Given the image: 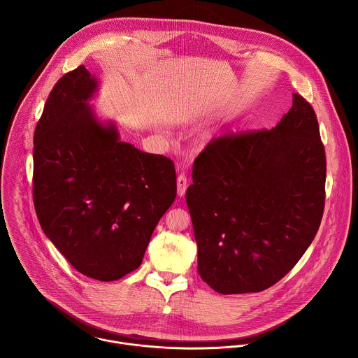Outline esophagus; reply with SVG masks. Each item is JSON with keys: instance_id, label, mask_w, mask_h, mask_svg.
Instances as JSON below:
<instances>
[{"instance_id": "obj_1", "label": "esophagus", "mask_w": 358, "mask_h": 358, "mask_svg": "<svg viewBox=\"0 0 358 358\" xmlns=\"http://www.w3.org/2000/svg\"><path fill=\"white\" fill-rule=\"evenodd\" d=\"M176 186H178V196L183 197L185 193H186V190H187V178H186L183 173H180V175L178 176V179H176Z\"/></svg>"}]
</instances>
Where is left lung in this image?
Instances as JSON below:
<instances>
[{
    "mask_svg": "<svg viewBox=\"0 0 358 358\" xmlns=\"http://www.w3.org/2000/svg\"><path fill=\"white\" fill-rule=\"evenodd\" d=\"M268 131L212 141L193 165L186 193L199 273L219 294L260 292L306 252L321 223L327 161L310 103Z\"/></svg>",
    "mask_w": 358,
    "mask_h": 358,
    "instance_id": "8db88e82",
    "label": "left lung"
}]
</instances>
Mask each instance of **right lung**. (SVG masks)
<instances>
[{
	"mask_svg": "<svg viewBox=\"0 0 358 358\" xmlns=\"http://www.w3.org/2000/svg\"><path fill=\"white\" fill-rule=\"evenodd\" d=\"M95 76L80 66L53 87L34 132L33 199L45 236L81 274L114 281L138 268L176 197L173 162L102 122Z\"/></svg>",
	"mask_w": 358,
	"mask_h": 358,
	"instance_id": "obj_1",
	"label": "right lung"
}]
</instances>
